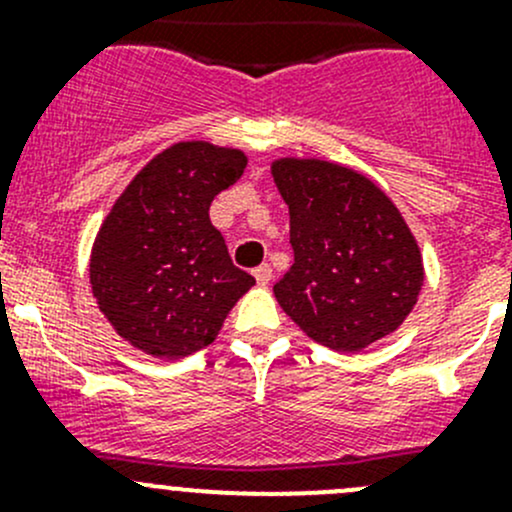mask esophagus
Returning a JSON list of instances; mask_svg holds the SVG:
<instances>
[{
  "mask_svg": "<svg viewBox=\"0 0 512 512\" xmlns=\"http://www.w3.org/2000/svg\"><path fill=\"white\" fill-rule=\"evenodd\" d=\"M252 275H255L257 285H270L272 267L270 265H260V267H255V272H252Z\"/></svg>",
  "mask_w": 512,
  "mask_h": 512,
  "instance_id": "34e87169",
  "label": "esophagus"
}]
</instances>
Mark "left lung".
Returning a JSON list of instances; mask_svg holds the SVG:
<instances>
[{"label":"left lung","mask_w":512,"mask_h":512,"mask_svg":"<svg viewBox=\"0 0 512 512\" xmlns=\"http://www.w3.org/2000/svg\"><path fill=\"white\" fill-rule=\"evenodd\" d=\"M294 262L275 285L280 307L314 342L361 352L416 307L423 257L389 195L347 165L277 158Z\"/></svg>","instance_id":"left-lung-1"}]
</instances>
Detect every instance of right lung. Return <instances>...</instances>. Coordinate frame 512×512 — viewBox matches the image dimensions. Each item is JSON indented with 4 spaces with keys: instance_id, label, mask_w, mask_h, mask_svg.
I'll return each mask as SVG.
<instances>
[{
    "instance_id": "right-lung-1",
    "label": "right lung",
    "mask_w": 512,
    "mask_h": 512,
    "mask_svg": "<svg viewBox=\"0 0 512 512\" xmlns=\"http://www.w3.org/2000/svg\"><path fill=\"white\" fill-rule=\"evenodd\" d=\"M247 156L180 141L138 170L91 247V289L131 347L183 359L215 342L255 277L232 265L210 203L245 173Z\"/></svg>"
}]
</instances>
